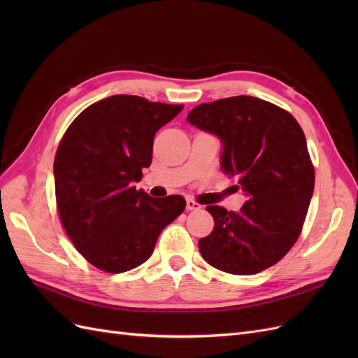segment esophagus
Returning a JSON list of instances; mask_svg holds the SVG:
<instances>
[{"mask_svg": "<svg viewBox=\"0 0 358 358\" xmlns=\"http://www.w3.org/2000/svg\"><path fill=\"white\" fill-rule=\"evenodd\" d=\"M201 208H203V206H201L200 203L194 201V200H191V199L187 200V209H188V210H200Z\"/></svg>", "mask_w": 358, "mask_h": 358, "instance_id": "34e87169", "label": "esophagus"}]
</instances>
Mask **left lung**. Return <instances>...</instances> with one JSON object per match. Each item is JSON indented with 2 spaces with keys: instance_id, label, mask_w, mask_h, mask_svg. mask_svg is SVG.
<instances>
[{
  "instance_id": "1",
  "label": "left lung",
  "mask_w": 358,
  "mask_h": 358,
  "mask_svg": "<svg viewBox=\"0 0 358 358\" xmlns=\"http://www.w3.org/2000/svg\"><path fill=\"white\" fill-rule=\"evenodd\" d=\"M187 119L221 140V169L248 199L239 212L206 208L215 227L199 241L203 258L233 275H255L276 264L299 239L315 185L299 122L249 95L203 103Z\"/></svg>"
}]
</instances>
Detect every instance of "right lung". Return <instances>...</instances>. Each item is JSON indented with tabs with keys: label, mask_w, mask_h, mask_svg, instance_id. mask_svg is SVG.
Returning a JSON list of instances; mask_svg holds the SVG:
<instances>
[{
	"label": "right lung",
	"mask_w": 358,
	"mask_h": 358,
	"mask_svg": "<svg viewBox=\"0 0 358 358\" xmlns=\"http://www.w3.org/2000/svg\"><path fill=\"white\" fill-rule=\"evenodd\" d=\"M182 109L112 95L86 107L61 140L53 162L59 220L76 249L104 272L143 264L185 209L182 196L154 199L133 187L152 161L155 133Z\"/></svg>",
	"instance_id": "right-lung-1"
}]
</instances>
